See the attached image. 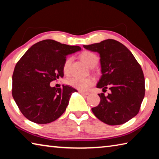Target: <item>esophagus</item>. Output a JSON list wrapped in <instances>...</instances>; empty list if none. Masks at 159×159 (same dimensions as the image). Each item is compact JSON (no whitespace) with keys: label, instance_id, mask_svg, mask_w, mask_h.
Wrapping results in <instances>:
<instances>
[{"label":"esophagus","instance_id":"obj_1","mask_svg":"<svg viewBox=\"0 0 159 159\" xmlns=\"http://www.w3.org/2000/svg\"><path fill=\"white\" fill-rule=\"evenodd\" d=\"M79 93L83 95H89V93H87V92H82V91H79Z\"/></svg>","mask_w":159,"mask_h":159}]
</instances>
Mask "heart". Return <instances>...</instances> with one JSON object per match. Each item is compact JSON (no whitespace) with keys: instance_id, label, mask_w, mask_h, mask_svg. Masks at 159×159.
<instances>
[{"instance_id":"obj_1","label":"heart","mask_w":159,"mask_h":159,"mask_svg":"<svg viewBox=\"0 0 159 159\" xmlns=\"http://www.w3.org/2000/svg\"><path fill=\"white\" fill-rule=\"evenodd\" d=\"M80 59L87 64L88 66H95L98 62V55L90 51H84L80 54ZM72 59L68 57L64 61L63 64V72L65 74L69 73L70 65H71ZM66 83L72 88L79 90L84 91L88 90L94 84V80L92 78H78L72 77L66 80Z\"/></svg>"}]
</instances>
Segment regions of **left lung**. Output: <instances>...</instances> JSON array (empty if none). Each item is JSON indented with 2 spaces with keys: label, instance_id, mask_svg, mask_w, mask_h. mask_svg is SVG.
<instances>
[{
  "label": "left lung",
  "instance_id": "obj_1",
  "mask_svg": "<svg viewBox=\"0 0 159 159\" xmlns=\"http://www.w3.org/2000/svg\"><path fill=\"white\" fill-rule=\"evenodd\" d=\"M100 55L102 76L97 85L110 93L98 94L100 102L92 111L101 121L111 125L125 123L138 114L145 93L141 66L124 45L113 39L83 45Z\"/></svg>",
  "mask_w": 159,
  "mask_h": 159
}]
</instances>
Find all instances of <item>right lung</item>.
Here are the masks:
<instances>
[{
  "label": "right lung",
  "mask_w": 159,
  "mask_h": 159,
  "mask_svg": "<svg viewBox=\"0 0 159 159\" xmlns=\"http://www.w3.org/2000/svg\"><path fill=\"white\" fill-rule=\"evenodd\" d=\"M81 50L47 39L36 43L15 65L12 94L25 116L31 121L45 124L57 119L65 111L71 94L77 90L69 85L50 87V82L64 76L66 56Z\"/></svg>",
  "instance_id": "1"
}]
</instances>
